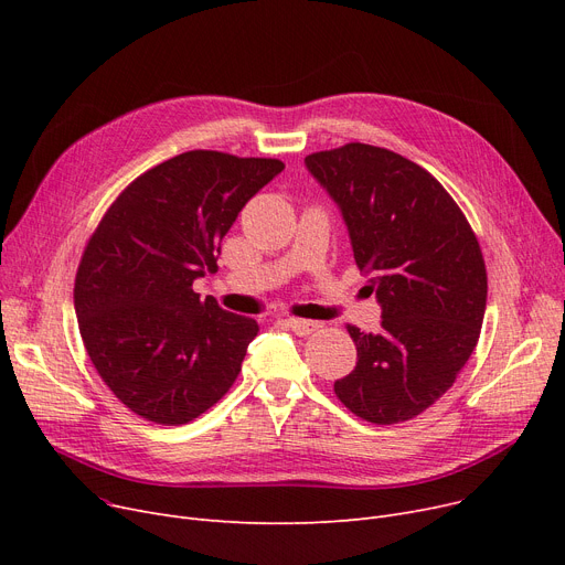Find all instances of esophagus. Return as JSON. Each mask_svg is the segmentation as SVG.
Instances as JSON below:
<instances>
[{"label": "esophagus", "instance_id": "obj_1", "mask_svg": "<svg viewBox=\"0 0 565 565\" xmlns=\"http://www.w3.org/2000/svg\"><path fill=\"white\" fill-rule=\"evenodd\" d=\"M284 322L288 324V328H290L295 334H300V337H307V334H311V332H316V330L320 328V322L302 320V318H286Z\"/></svg>", "mask_w": 565, "mask_h": 565}]
</instances>
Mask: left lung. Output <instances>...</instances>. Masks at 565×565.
Here are the masks:
<instances>
[{
	"label": "left lung",
	"instance_id": "obj_1",
	"mask_svg": "<svg viewBox=\"0 0 565 565\" xmlns=\"http://www.w3.org/2000/svg\"><path fill=\"white\" fill-rule=\"evenodd\" d=\"M305 162L339 203L382 305L377 334L348 324L358 366L334 394L364 422H409L454 387L479 343L488 273L477 233L435 175L387 148L350 141Z\"/></svg>",
	"mask_w": 565,
	"mask_h": 565
}]
</instances>
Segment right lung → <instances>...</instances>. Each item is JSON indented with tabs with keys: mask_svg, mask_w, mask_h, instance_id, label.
I'll return each mask as SVG.
<instances>
[{
	"mask_svg": "<svg viewBox=\"0 0 565 565\" xmlns=\"http://www.w3.org/2000/svg\"><path fill=\"white\" fill-rule=\"evenodd\" d=\"M284 169L275 158L188 151L143 171L84 247L75 313L88 360L141 419L181 426L211 409L258 334L192 281L217 270L222 237Z\"/></svg>",
	"mask_w": 565,
	"mask_h": 565,
	"instance_id": "1",
	"label": "right lung"
}]
</instances>
